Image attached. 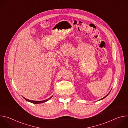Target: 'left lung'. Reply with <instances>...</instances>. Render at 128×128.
<instances>
[{
  "label": "left lung",
  "mask_w": 128,
  "mask_h": 128,
  "mask_svg": "<svg viewBox=\"0 0 128 128\" xmlns=\"http://www.w3.org/2000/svg\"><path fill=\"white\" fill-rule=\"evenodd\" d=\"M110 91H111V90H110ZM110 92H109V93H108V94H107V95H106V96H105V97H103V98H102V99H100V100H102V99H104V98H106V97H107V96H108V94H109V93H110Z\"/></svg>",
  "instance_id": "8db88e82"
}]
</instances>
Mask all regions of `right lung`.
<instances>
[{
	"instance_id": "1",
	"label": "right lung",
	"mask_w": 128,
	"mask_h": 128,
	"mask_svg": "<svg viewBox=\"0 0 128 128\" xmlns=\"http://www.w3.org/2000/svg\"><path fill=\"white\" fill-rule=\"evenodd\" d=\"M52 97V96L50 97V98H48V99H46V100H43V101H33V100H28V99H26V98H24V97H23V98H24L26 101H28V102H31V103H34V104H40V103H42L45 102H46V101L49 100Z\"/></svg>"
}]
</instances>
